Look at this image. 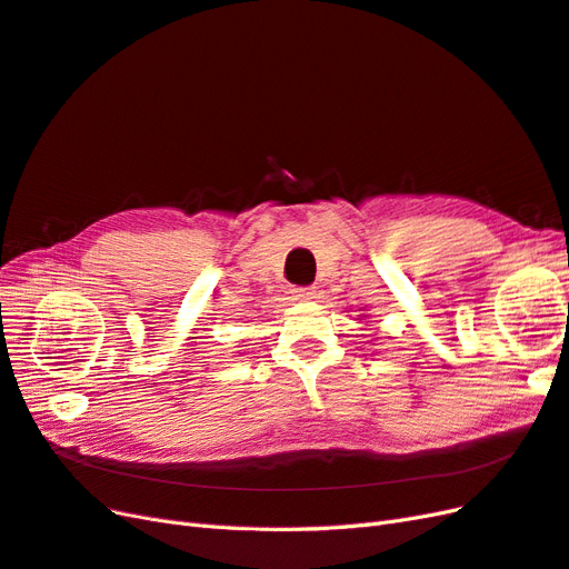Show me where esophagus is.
Wrapping results in <instances>:
<instances>
[{
    "mask_svg": "<svg viewBox=\"0 0 569 569\" xmlns=\"http://www.w3.org/2000/svg\"><path fill=\"white\" fill-rule=\"evenodd\" d=\"M290 293H293L296 300L307 302V300H315L317 298V288H312V286H298V288L290 290Z\"/></svg>",
    "mask_w": 569,
    "mask_h": 569,
    "instance_id": "esophagus-1",
    "label": "esophagus"
}]
</instances>
